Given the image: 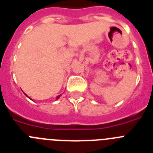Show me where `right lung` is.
I'll list each match as a JSON object with an SVG mask.
<instances>
[{"label":"right lung","instance_id":"1","mask_svg":"<svg viewBox=\"0 0 153 153\" xmlns=\"http://www.w3.org/2000/svg\"><path fill=\"white\" fill-rule=\"evenodd\" d=\"M25 95H26V94H25ZM62 95V94H60V95H59V96H57V97H56V100H58V99H59V98H60V96H61ZM27 96V95H26ZM28 98H29V99H30V97H28ZM30 100H31V99H30Z\"/></svg>","mask_w":153,"mask_h":153}]
</instances>
